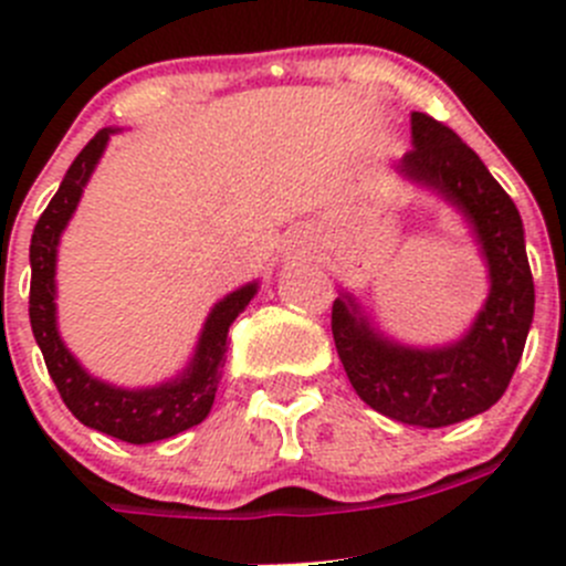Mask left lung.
I'll list each match as a JSON object with an SVG mask.
<instances>
[{"instance_id":"obj_1","label":"left lung","mask_w":566,"mask_h":566,"mask_svg":"<svg viewBox=\"0 0 566 566\" xmlns=\"http://www.w3.org/2000/svg\"><path fill=\"white\" fill-rule=\"evenodd\" d=\"M410 136L413 150L394 169L468 221L488 265V298L460 339L416 347L384 334L342 290L331 331L342 367L369 408L436 430L484 413L506 391L534 319V279L521 213L482 158L430 114H410Z\"/></svg>"}]
</instances>
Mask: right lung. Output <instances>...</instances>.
<instances>
[{"mask_svg":"<svg viewBox=\"0 0 566 566\" xmlns=\"http://www.w3.org/2000/svg\"><path fill=\"white\" fill-rule=\"evenodd\" d=\"M117 130L119 128H104L87 142V147L78 153L76 161L62 177L60 191L51 197L49 208L38 219L30 243V323L51 380L67 410L90 430L106 432V436L139 447V443L172 438L205 421V416L213 408L216 389H219L230 325L254 298L260 282H249L232 290L210 310L202 331H199L193 356L175 378L164 380V384L145 386V389H123V386L95 378L78 364V358L67 350L60 328H56V247H60L67 221L76 213L84 186L104 156L108 136Z\"/></svg>","mask_w":566,"mask_h":566,"instance_id":"add662e5","label":"right lung"}]
</instances>
